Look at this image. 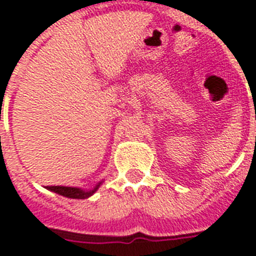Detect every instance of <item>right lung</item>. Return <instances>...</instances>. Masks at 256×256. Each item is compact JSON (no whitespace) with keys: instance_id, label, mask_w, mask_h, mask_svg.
I'll return each instance as SVG.
<instances>
[{"instance_id":"1","label":"right lung","mask_w":256,"mask_h":256,"mask_svg":"<svg viewBox=\"0 0 256 256\" xmlns=\"http://www.w3.org/2000/svg\"><path fill=\"white\" fill-rule=\"evenodd\" d=\"M100 183H98L94 190L90 191H84L81 188H77V187H65V186H48L46 188L50 191H54L60 195H64L66 198H73V199H86L88 198L90 195H92L96 191V188L100 187Z\"/></svg>"}]
</instances>
